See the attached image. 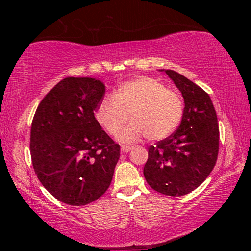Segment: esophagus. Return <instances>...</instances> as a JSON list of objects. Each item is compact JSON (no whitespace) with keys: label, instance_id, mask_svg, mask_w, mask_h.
I'll use <instances>...</instances> for the list:
<instances>
[{"label":"esophagus","instance_id":"34e87169","mask_svg":"<svg viewBox=\"0 0 251 251\" xmlns=\"http://www.w3.org/2000/svg\"><path fill=\"white\" fill-rule=\"evenodd\" d=\"M121 150L123 152H128L131 150H133V146H129V145H122L121 146Z\"/></svg>","mask_w":251,"mask_h":251}]
</instances>
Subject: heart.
I'll list each match as a JSON object with an SVG mask.
<instances>
[{"instance_id": "obj_1", "label": "heart", "mask_w": 251, "mask_h": 251, "mask_svg": "<svg viewBox=\"0 0 251 251\" xmlns=\"http://www.w3.org/2000/svg\"><path fill=\"white\" fill-rule=\"evenodd\" d=\"M184 105L177 93L151 77H138L117 88L114 96H105L95 110L100 124L112 135L126 124L133 122L120 134L123 143H131L146 135L151 141L168 137L180 124Z\"/></svg>"}]
</instances>
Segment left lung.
<instances>
[{"mask_svg": "<svg viewBox=\"0 0 251 251\" xmlns=\"http://www.w3.org/2000/svg\"><path fill=\"white\" fill-rule=\"evenodd\" d=\"M165 72L184 99V113L175 133L148 148L144 176L152 189L184 196L201 186L215 167L219 148L217 115L209 95L181 74Z\"/></svg>", "mask_w": 251, "mask_h": 251, "instance_id": "left-lung-1", "label": "left lung"}]
</instances>
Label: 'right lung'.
Returning <instances> with one entry per match:
<instances>
[{
    "mask_svg": "<svg viewBox=\"0 0 251 251\" xmlns=\"http://www.w3.org/2000/svg\"><path fill=\"white\" fill-rule=\"evenodd\" d=\"M104 82L66 77L37 107L31 127L34 171L59 201L84 206L104 195L112 182L121 147L95 118Z\"/></svg>",
    "mask_w": 251,
    "mask_h": 251,
    "instance_id": "obj_1",
    "label": "right lung"
}]
</instances>
